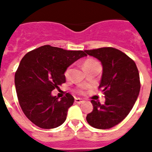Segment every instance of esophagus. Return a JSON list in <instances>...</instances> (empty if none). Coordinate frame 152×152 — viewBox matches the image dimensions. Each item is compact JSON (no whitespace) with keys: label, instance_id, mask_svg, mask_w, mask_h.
Wrapping results in <instances>:
<instances>
[{"label":"esophagus","instance_id":"obj_1","mask_svg":"<svg viewBox=\"0 0 152 152\" xmlns=\"http://www.w3.org/2000/svg\"><path fill=\"white\" fill-rule=\"evenodd\" d=\"M75 102H76V103L80 104V103H83L84 101H83V99H80V98H76V99H75Z\"/></svg>","mask_w":152,"mask_h":152}]
</instances>
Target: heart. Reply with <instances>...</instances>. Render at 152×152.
<instances>
[{
	"label": "heart",
	"instance_id": "b5f03b06",
	"mask_svg": "<svg viewBox=\"0 0 152 152\" xmlns=\"http://www.w3.org/2000/svg\"><path fill=\"white\" fill-rule=\"evenodd\" d=\"M97 61H95V60H92V59H88L85 62H84V64H83V68H85L87 67L88 65H90L91 64H94V63H96ZM69 74V69H67L66 72H65V76H68Z\"/></svg>",
	"mask_w": 152,
	"mask_h": 152
}]
</instances>
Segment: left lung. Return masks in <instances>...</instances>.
<instances>
[{"instance_id":"8db88e82","label":"left lung","mask_w":152,"mask_h":152,"mask_svg":"<svg viewBox=\"0 0 152 152\" xmlns=\"http://www.w3.org/2000/svg\"><path fill=\"white\" fill-rule=\"evenodd\" d=\"M84 52L101 62L99 88L106 99L104 104L91 101L93 110L86 119L95 129H110L122 121L134 106L140 90L139 72L130 57L115 48L103 47Z\"/></svg>"}]
</instances>
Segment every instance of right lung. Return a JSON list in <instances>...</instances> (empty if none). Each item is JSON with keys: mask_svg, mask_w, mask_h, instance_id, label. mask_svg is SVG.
<instances>
[{"mask_svg": "<svg viewBox=\"0 0 152 152\" xmlns=\"http://www.w3.org/2000/svg\"><path fill=\"white\" fill-rule=\"evenodd\" d=\"M87 56L82 50H66L49 45L27 53L15 74L20 107L38 127L50 129L62 125L74 98L69 93L58 99L52 91L65 82L64 72L72 64Z\"/></svg>", "mask_w": 152, "mask_h": 152, "instance_id": "1", "label": "right lung"}]
</instances>
